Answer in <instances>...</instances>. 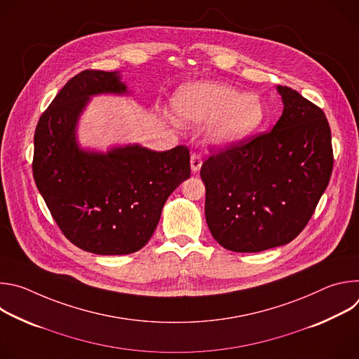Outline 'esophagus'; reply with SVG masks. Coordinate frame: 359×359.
<instances>
[{"label": "esophagus", "mask_w": 359, "mask_h": 359, "mask_svg": "<svg viewBox=\"0 0 359 359\" xmlns=\"http://www.w3.org/2000/svg\"><path fill=\"white\" fill-rule=\"evenodd\" d=\"M201 165H203V159H201V156L198 155V153H191V156H190V166H191V170H193V172H198L200 168H201Z\"/></svg>", "instance_id": "34e87169"}]
</instances>
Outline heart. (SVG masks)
Listing matches in <instances>:
<instances>
[{"instance_id":"b5f03b06","label":"heart","mask_w":359,"mask_h":359,"mask_svg":"<svg viewBox=\"0 0 359 359\" xmlns=\"http://www.w3.org/2000/svg\"><path fill=\"white\" fill-rule=\"evenodd\" d=\"M173 112L182 123L210 122L209 136L223 144L236 143L257 132L264 119V102L257 93H241L220 82L183 85L172 100Z\"/></svg>"}]
</instances>
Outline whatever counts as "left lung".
I'll use <instances>...</instances> for the list:
<instances>
[{
  "instance_id": "obj_1",
  "label": "left lung",
  "mask_w": 359,
  "mask_h": 359,
  "mask_svg": "<svg viewBox=\"0 0 359 359\" xmlns=\"http://www.w3.org/2000/svg\"><path fill=\"white\" fill-rule=\"evenodd\" d=\"M276 126L219 149L203 163L208 226L236 252H259L294 240L310 222L334 166L325 114L288 86Z\"/></svg>"
}]
</instances>
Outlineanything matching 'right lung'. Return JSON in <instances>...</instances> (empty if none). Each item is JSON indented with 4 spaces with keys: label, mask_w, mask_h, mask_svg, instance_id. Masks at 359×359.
Wrapping results in <instances>:
<instances>
[{
    "label": "right lung",
    "mask_w": 359,
    "mask_h": 359,
    "mask_svg": "<svg viewBox=\"0 0 359 359\" xmlns=\"http://www.w3.org/2000/svg\"><path fill=\"white\" fill-rule=\"evenodd\" d=\"M125 92L118 72L82 71L50 102L34 135L32 173L50 215L72 244L100 255L140 250L168 197L190 177L183 144L166 151L139 144L108 153L78 147L75 126L89 96Z\"/></svg>",
    "instance_id": "right-lung-1"
}]
</instances>
